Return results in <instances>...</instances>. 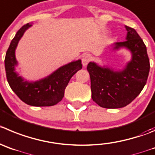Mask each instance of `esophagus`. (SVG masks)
<instances>
[{
	"mask_svg": "<svg viewBox=\"0 0 155 155\" xmlns=\"http://www.w3.org/2000/svg\"><path fill=\"white\" fill-rule=\"evenodd\" d=\"M91 55L88 54V53H86L82 56V63L83 66H86L88 65V63H89V61L91 60Z\"/></svg>",
	"mask_w": 155,
	"mask_h": 155,
	"instance_id": "1",
	"label": "esophagus"
}]
</instances>
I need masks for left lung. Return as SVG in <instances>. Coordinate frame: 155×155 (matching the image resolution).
<instances>
[{
  "mask_svg": "<svg viewBox=\"0 0 155 155\" xmlns=\"http://www.w3.org/2000/svg\"><path fill=\"white\" fill-rule=\"evenodd\" d=\"M126 40L111 45L112 50L126 49L131 60L121 69H114L89 62L87 70L91 79L92 99L99 106L118 108L126 106L145 86L150 70L149 59L144 42L134 29L125 26Z\"/></svg>",
  "mask_w": 155,
  "mask_h": 155,
  "instance_id": "8db88e82",
  "label": "left lung"
}]
</instances>
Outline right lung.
I'll return each instance as SVG.
<instances>
[{"label":"right lung","instance_id":"add662e5","mask_svg":"<svg viewBox=\"0 0 155 155\" xmlns=\"http://www.w3.org/2000/svg\"><path fill=\"white\" fill-rule=\"evenodd\" d=\"M32 24L24 25L17 32L6 53L5 65L7 79L11 89L24 102L32 106H52L63 99L65 89L72 76L82 69L81 60L60 66L46 77L37 81L24 79L16 71L18 65L15 56L19 41Z\"/></svg>","mask_w":155,"mask_h":155}]
</instances>
